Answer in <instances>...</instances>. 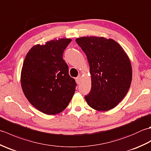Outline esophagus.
Here are the masks:
<instances>
[{
    "label": "esophagus",
    "instance_id": "esophagus-1",
    "mask_svg": "<svg viewBox=\"0 0 151 151\" xmlns=\"http://www.w3.org/2000/svg\"><path fill=\"white\" fill-rule=\"evenodd\" d=\"M76 84H80V82H81V76H78V77H76Z\"/></svg>",
    "mask_w": 151,
    "mask_h": 151
}]
</instances>
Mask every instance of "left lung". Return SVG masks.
<instances>
[{
  "mask_svg": "<svg viewBox=\"0 0 151 151\" xmlns=\"http://www.w3.org/2000/svg\"><path fill=\"white\" fill-rule=\"evenodd\" d=\"M76 42L89 65L91 89L85 96L88 104L97 111L113 109L125 97L132 82V65L127 54L110 38L82 37Z\"/></svg>",
  "mask_w": 151,
  "mask_h": 151,
  "instance_id": "1",
  "label": "left lung"
}]
</instances>
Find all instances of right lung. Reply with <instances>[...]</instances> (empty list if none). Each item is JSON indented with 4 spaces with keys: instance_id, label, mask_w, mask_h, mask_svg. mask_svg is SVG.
<instances>
[{
    "instance_id": "1",
    "label": "right lung",
    "mask_w": 151,
    "mask_h": 151,
    "mask_svg": "<svg viewBox=\"0 0 151 151\" xmlns=\"http://www.w3.org/2000/svg\"><path fill=\"white\" fill-rule=\"evenodd\" d=\"M71 39L61 38L37 44L24 60L21 73L22 91L30 103L47 115L65 110L75 92L63 53Z\"/></svg>"
}]
</instances>
